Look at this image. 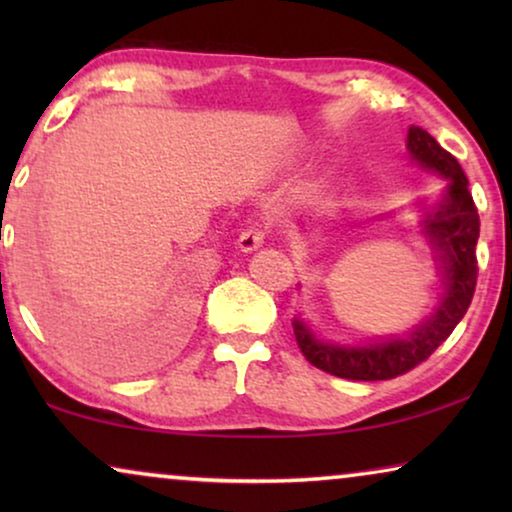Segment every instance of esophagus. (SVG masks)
<instances>
[{"label":"esophagus","instance_id":"obj_1","mask_svg":"<svg viewBox=\"0 0 512 512\" xmlns=\"http://www.w3.org/2000/svg\"><path fill=\"white\" fill-rule=\"evenodd\" d=\"M265 242V228L263 226H249L247 230H242L240 233V244L242 251H256L261 244Z\"/></svg>","mask_w":512,"mask_h":512}]
</instances>
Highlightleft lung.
I'll use <instances>...</instances> for the list:
<instances>
[{
  "instance_id": "1",
  "label": "left lung",
  "mask_w": 512,
  "mask_h": 512,
  "mask_svg": "<svg viewBox=\"0 0 512 512\" xmlns=\"http://www.w3.org/2000/svg\"><path fill=\"white\" fill-rule=\"evenodd\" d=\"M408 151L412 160L450 181L443 200L431 212H426L424 219L426 235L436 244L440 261L445 265V296L436 314L415 328L408 338L375 342L370 347L328 345L314 338L303 321H293V335L305 359L324 373L345 380H391L419 366L450 338L454 326L464 319L475 293V282H478L475 244L480 237V216L468 191L466 174L450 151H445L429 132L415 125L408 130Z\"/></svg>"
}]
</instances>
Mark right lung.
I'll return each mask as SVG.
<instances>
[{
	"instance_id": "1",
	"label": "right lung",
	"mask_w": 512,
	"mask_h": 512,
	"mask_svg": "<svg viewBox=\"0 0 512 512\" xmlns=\"http://www.w3.org/2000/svg\"><path fill=\"white\" fill-rule=\"evenodd\" d=\"M191 293L186 289V277L174 282L160 293L156 305L146 312L135 326L118 328L114 333L97 335L88 347V356L100 366H130V363L151 359L167 347L174 345L184 331L188 314H191ZM76 345L83 340H74ZM83 347V345H81Z\"/></svg>"
}]
</instances>
